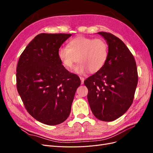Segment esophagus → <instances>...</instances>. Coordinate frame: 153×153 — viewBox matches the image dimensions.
I'll use <instances>...</instances> for the list:
<instances>
[{
	"label": "esophagus",
	"mask_w": 153,
	"mask_h": 153,
	"mask_svg": "<svg viewBox=\"0 0 153 153\" xmlns=\"http://www.w3.org/2000/svg\"><path fill=\"white\" fill-rule=\"evenodd\" d=\"M80 80H81V84H84V82L85 78L84 77H82V76H80Z\"/></svg>",
	"instance_id": "1"
}]
</instances>
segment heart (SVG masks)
<instances>
[{
  "instance_id": "b5f03b06",
  "label": "heart",
  "mask_w": 153,
  "mask_h": 153,
  "mask_svg": "<svg viewBox=\"0 0 153 153\" xmlns=\"http://www.w3.org/2000/svg\"><path fill=\"white\" fill-rule=\"evenodd\" d=\"M57 55L62 65L68 69L75 64L80 62L75 68V71L84 75L89 71L96 73L105 64L108 55V47L102 38H92L77 36L69 41L68 47H61Z\"/></svg>"
}]
</instances>
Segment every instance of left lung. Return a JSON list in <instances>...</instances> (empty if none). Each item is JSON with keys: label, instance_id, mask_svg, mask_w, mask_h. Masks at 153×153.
<instances>
[{"label": "left lung", "instance_id": "obj_1", "mask_svg": "<svg viewBox=\"0 0 153 153\" xmlns=\"http://www.w3.org/2000/svg\"><path fill=\"white\" fill-rule=\"evenodd\" d=\"M108 45L104 66L88 77L84 84L87 100L94 116L103 121H112L130 107L138 83L133 55L123 42L109 32H100Z\"/></svg>", "mask_w": 153, "mask_h": 153}]
</instances>
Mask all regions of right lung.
<instances>
[{
  "label": "right lung",
  "mask_w": 153,
  "mask_h": 153,
  "mask_svg": "<svg viewBox=\"0 0 153 153\" xmlns=\"http://www.w3.org/2000/svg\"><path fill=\"white\" fill-rule=\"evenodd\" d=\"M71 34L37 35L21 54L16 68V87L27 112L37 121L57 125L69 115L81 82L69 72L57 52Z\"/></svg>",
  "instance_id": "obj_1"
}]
</instances>
